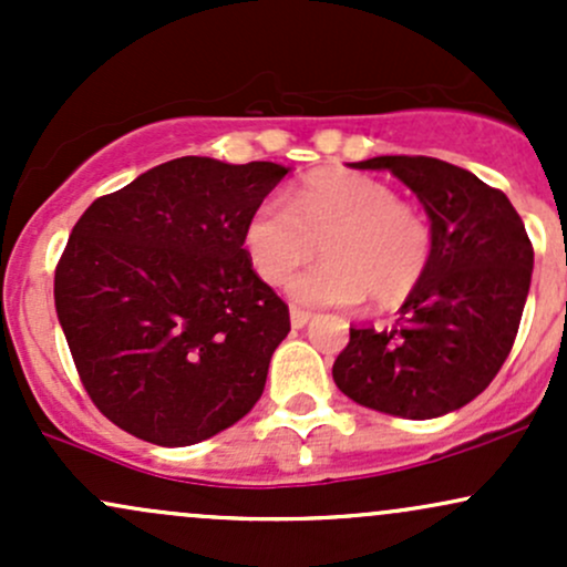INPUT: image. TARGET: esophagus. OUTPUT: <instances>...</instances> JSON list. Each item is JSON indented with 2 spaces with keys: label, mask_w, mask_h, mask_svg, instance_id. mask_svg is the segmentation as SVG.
Listing matches in <instances>:
<instances>
[{
  "label": "esophagus",
  "mask_w": 567,
  "mask_h": 567,
  "mask_svg": "<svg viewBox=\"0 0 567 567\" xmlns=\"http://www.w3.org/2000/svg\"><path fill=\"white\" fill-rule=\"evenodd\" d=\"M309 320H311V311H303V309H296V306H292L290 309V324L292 328H303V324H309Z\"/></svg>",
  "instance_id": "34e87169"
}]
</instances>
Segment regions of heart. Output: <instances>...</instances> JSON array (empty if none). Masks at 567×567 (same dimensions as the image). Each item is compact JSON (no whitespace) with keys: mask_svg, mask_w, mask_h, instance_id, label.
Segmentation results:
<instances>
[{"mask_svg":"<svg viewBox=\"0 0 567 567\" xmlns=\"http://www.w3.org/2000/svg\"><path fill=\"white\" fill-rule=\"evenodd\" d=\"M245 250L256 275L285 282L317 245L320 266L290 279L303 306H394L419 288L432 258L426 220L400 205L392 186L357 173H320L290 194L266 199L245 224Z\"/></svg>","mask_w":567,"mask_h":567,"instance_id":"obj_1","label":"heart"}]
</instances>
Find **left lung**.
I'll return each mask as SVG.
<instances>
[{"mask_svg":"<svg viewBox=\"0 0 567 567\" xmlns=\"http://www.w3.org/2000/svg\"><path fill=\"white\" fill-rule=\"evenodd\" d=\"M429 216L432 258L394 328H349L333 381L357 405L426 421L472 402L509 357L533 275L523 218L504 192L434 157H373Z\"/></svg>","mask_w":567,"mask_h":567,"instance_id":"left-lung-1","label":"left lung"}]
</instances>
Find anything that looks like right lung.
I'll return each mask as SVG.
<instances>
[{
  "label": "right lung",
  "instance_id": "1",
  "mask_svg": "<svg viewBox=\"0 0 567 567\" xmlns=\"http://www.w3.org/2000/svg\"><path fill=\"white\" fill-rule=\"evenodd\" d=\"M290 167L181 157L95 199L55 269V311L95 408L186 447L261 400L288 306L252 271L245 224Z\"/></svg>",
  "mask_w": 567,
  "mask_h": 567
}]
</instances>
